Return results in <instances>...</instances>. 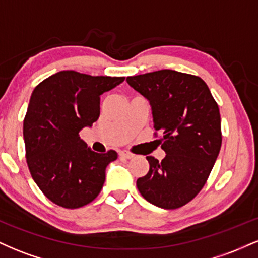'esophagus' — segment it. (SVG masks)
<instances>
[{"label": "esophagus", "instance_id": "obj_1", "mask_svg": "<svg viewBox=\"0 0 258 258\" xmlns=\"http://www.w3.org/2000/svg\"><path fill=\"white\" fill-rule=\"evenodd\" d=\"M120 156H121V158H125V159H132L133 154L127 152V150H122V152H120Z\"/></svg>", "mask_w": 258, "mask_h": 258}]
</instances>
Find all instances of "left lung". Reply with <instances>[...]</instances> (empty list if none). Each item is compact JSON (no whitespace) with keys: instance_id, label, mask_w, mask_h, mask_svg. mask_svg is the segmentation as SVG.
Segmentation results:
<instances>
[{"instance_id":"left-lung-1","label":"left lung","mask_w":258,"mask_h":258,"mask_svg":"<svg viewBox=\"0 0 258 258\" xmlns=\"http://www.w3.org/2000/svg\"><path fill=\"white\" fill-rule=\"evenodd\" d=\"M127 84L149 100L155 131L166 156H147L149 171L137 179L142 197L173 210L193 200L205 185L222 144L217 103L203 79L174 70L128 76ZM156 135V133H155Z\"/></svg>"}]
</instances>
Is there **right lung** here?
<instances>
[{
  "label": "right lung",
  "mask_w": 258,
  "mask_h": 258,
  "mask_svg": "<svg viewBox=\"0 0 258 258\" xmlns=\"http://www.w3.org/2000/svg\"><path fill=\"white\" fill-rule=\"evenodd\" d=\"M123 80L64 70L32 92L23 126L26 162L41 191L58 206L79 209L102 190L117 153H94L79 133L98 120L100 96Z\"/></svg>",
  "instance_id": "1"
}]
</instances>
